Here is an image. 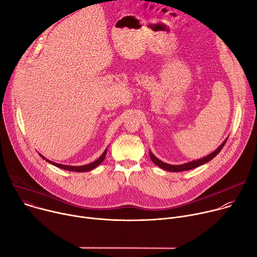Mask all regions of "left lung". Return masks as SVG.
Returning <instances> with one entry per match:
<instances>
[{"label":"left lung","mask_w":257,"mask_h":257,"mask_svg":"<svg viewBox=\"0 0 257 257\" xmlns=\"http://www.w3.org/2000/svg\"><path fill=\"white\" fill-rule=\"evenodd\" d=\"M227 141V137L224 139V141L222 142V144L214 151L212 152L211 154H209L208 156H205L201 159H198V160H194L192 162H188V163H184V164H180V165H172V164H168V163H165L161 161L160 159H158L153 153L152 151L150 150V157H151V160L155 163V164L157 166H159L160 168H162L163 170H167L169 172H180V171H186V170H191V169H194V168H197L203 164H205V163L211 161L216 155H218V153L221 151V149L223 148V146L225 145Z\"/></svg>","instance_id":"8db88e82"}]
</instances>
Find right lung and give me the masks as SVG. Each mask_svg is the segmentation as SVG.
I'll use <instances>...</instances> for the list:
<instances>
[{"label": "right lung", "mask_w": 257, "mask_h": 257, "mask_svg": "<svg viewBox=\"0 0 257 257\" xmlns=\"http://www.w3.org/2000/svg\"><path fill=\"white\" fill-rule=\"evenodd\" d=\"M106 152H107V149L104 150V152L102 153V155L97 159L95 160L94 162L92 163H89V164H86V165H83V166H69V165H63V164H58V163H54L48 159H46L44 156H42L41 154H39L44 160H46V162H48L49 164H52L60 169H63V170H68V171H75V172H88L90 170H93L94 168H96L97 166H99L101 164V162L104 160L105 156H106Z\"/></svg>", "instance_id": "1"}]
</instances>
